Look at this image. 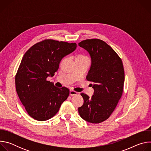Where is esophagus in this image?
Returning <instances> with one entry per match:
<instances>
[{
  "instance_id": "obj_1",
  "label": "esophagus",
  "mask_w": 151,
  "mask_h": 151,
  "mask_svg": "<svg viewBox=\"0 0 151 151\" xmlns=\"http://www.w3.org/2000/svg\"><path fill=\"white\" fill-rule=\"evenodd\" d=\"M78 94V93H77V92L75 91H73V90H70V91H69V94L71 96H73L77 95Z\"/></svg>"
}]
</instances>
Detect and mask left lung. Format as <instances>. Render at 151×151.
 <instances>
[{
  "mask_svg": "<svg viewBox=\"0 0 151 151\" xmlns=\"http://www.w3.org/2000/svg\"><path fill=\"white\" fill-rule=\"evenodd\" d=\"M78 45L90 55L91 64L87 79L94 91L91 98L81 93L83 105L79 107L81 117L90 123H100L114 112L121 99L124 83L122 60L106 43L97 39H87Z\"/></svg>",
  "mask_w": 151,
  "mask_h": 151,
  "instance_id": "1",
  "label": "left lung"
}]
</instances>
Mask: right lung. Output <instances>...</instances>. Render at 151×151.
Returning <instances> with one entry per match:
<instances>
[{
	"mask_svg": "<svg viewBox=\"0 0 151 151\" xmlns=\"http://www.w3.org/2000/svg\"><path fill=\"white\" fill-rule=\"evenodd\" d=\"M76 47L75 43L45 40L32 46L23 57L15 76L16 90L33 119L44 121L51 118L68 99V88H57L47 78L54 75L62 58Z\"/></svg>",
	"mask_w": 151,
	"mask_h": 151,
	"instance_id": "obj_1",
	"label": "right lung"
}]
</instances>
